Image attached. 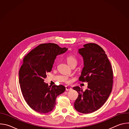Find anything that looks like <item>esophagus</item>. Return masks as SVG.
<instances>
[{"mask_svg": "<svg viewBox=\"0 0 129 129\" xmlns=\"http://www.w3.org/2000/svg\"><path fill=\"white\" fill-rule=\"evenodd\" d=\"M72 90V88L70 87H68V86H66V91H70Z\"/></svg>", "mask_w": 129, "mask_h": 129, "instance_id": "obj_1", "label": "esophagus"}]
</instances>
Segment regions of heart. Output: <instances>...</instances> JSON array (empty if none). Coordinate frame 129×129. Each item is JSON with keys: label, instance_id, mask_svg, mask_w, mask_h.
I'll return each instance as SVG.
<instances>
[{"label": "heart", "instance_id": "b5f03b06", "mask_svg": "<svg viewBox=\"0 0 129 129\" xmlns=\"http://www.w3.org/2000/svg\"><path fill=\"white\" fill-rule=\"evenodd\" d=\"M66 60L67 62V63L68 64V65L69 66H71V65L73 64H77V58L74 57L72 56V55H70V56H69L67 57L66 58Z\"/></svg>", "mask_w": 129, "mask_h": 129}]
</instances>
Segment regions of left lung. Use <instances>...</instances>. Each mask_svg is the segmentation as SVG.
I'll use <instances>...</instances> for the list:
<instances>
[{"instance_id":"1","label":"left lung","mask_w":129,"mask_h":129,"mask_svg":"<svg viewBox=\"0 0 129 129\" xmlns=\"http://www.w3.org/2000/svg\"><path fill=\"white\" fill-rule=\"evenodd\" d=\"M78 50L84 61L79 80L87 82L88 88L84 91L79 86L73 88L79 93L74 107L80 113H90L99 109L111 93L113 71L105 51L98 44L88 43Z\"/></svg>"}]
</instances>
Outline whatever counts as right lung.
I'll return each mask as SVG.
<instances>
[{"instance_id": "1", "label": "right lung", "mask_w": 129, "mask_h": 129, "mask_svg": "<svg viewBox=\"0 0 129 129\" xmlns=\"http://www.w3.org/2000/svg\"><path fill=\"white\" fill-rule=\"evenodd\" d=\"M68 48L54 43L41 44L24 57L19 72V82L23 96L27 105L36 112L46 113L53 109L57 97L63 93L62 85L48 86L44 82L46 73L51 71L58 55Z\"/></svg>"}]
</instances>
